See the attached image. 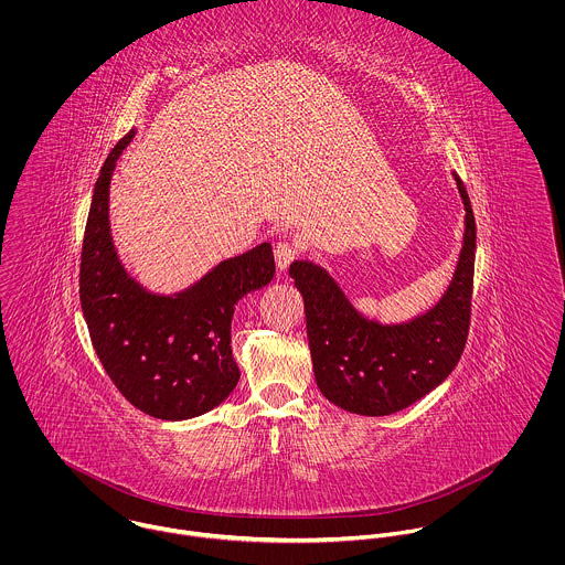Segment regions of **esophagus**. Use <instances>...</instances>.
I'll return each mask as SVG.
<instances>
[{
    "instance_id": "esophagus-1",
    "label": "esophagus",
    "mask_w": 565,
    "mask_h": 565,
    "mask_svg": "<svg viewBox=\"0 0 565 565\" xmlns=\"http://www.w3.org/2000/svg\"><path fill=\"white\" fill-rule=\"evenodd\" d=\"M300 256V247L294 242H278L274 245V260L280 269H287Z\"/></svg>"
}]
</instances>
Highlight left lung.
<instances>
[{
  "instance_id": "8db88e82",
  "label": "left lung",
  "mask_w": 565,
  "mask_h": 565,
  "mask_svg": "<svg viewBox=\"0 0 565 565\" xmlns=\"http://www.w3.org/2000/svg\"><path fill=\"white\" fill-rule=\"evenodd\" d=\"M455 180L466 204L463 249L452 285L426 316L401 326L367 322L322 267L309 260L289 267L305 298L316 381L330 403L359 415H390L417 403L457 367L470 332L477 222L457 173Z\"/></svg>"
}]
</instances>
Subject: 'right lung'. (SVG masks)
Listing matches in <instances>:
<instances>
[{
  "mask_svg": "<svg viewBox=\"0 0 565 565\" xmlns=\"http://www.w3.org/2000/svg\"><path fill=\"white\" fill-rule=\"evenodd\" d=\"M130 130L95 182L81 258V302L90 343L119 390L159 419H186L224 403L239 383L231 348L235 305L276 271L269 243L220 263L191 289L148 294L121 267L108 226V186Z\"/></svg>",
  "mask_w": 565,
  "mask_h": 565,
  "instance_id": "1",
  "label": "right lung"
}]
</instances>
